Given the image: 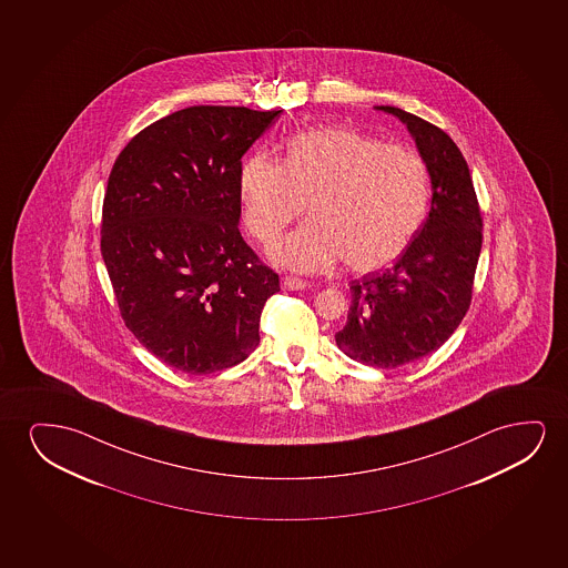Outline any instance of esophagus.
Masks as SVG:
<instances>
[{"mask_svg":"<svg viewBox=\"0 0 568 568\" xmlns=\"http://www.w3.org/2000/svg\"><path fill=\"white\" fill-rule=\"evenodd\" d=\"M281 285H283V288H287V291H303V288L308 287L306 281L298 280V277H291V275L283 277Z\"/></svg>","mask_w":568,"mask_h":568,"instance_id":"34e87169","label":"esophagus"}]
</instances>
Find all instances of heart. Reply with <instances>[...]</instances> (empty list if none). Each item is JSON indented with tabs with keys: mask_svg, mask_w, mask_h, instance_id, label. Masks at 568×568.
<instances>
[{
	"mask_svg": "<svg viewBox=\"0 0 568 568\" xmlns=\"http://www.w3.org/2000/svg\"><path fill=\"white\" fill-rule=\"evenodd\" d=\"M244 223L272 246L308 202L312 221L281 242L275 260L316 272L345 260L357 272L392 264L412 244L428 205L425 159L407 145L347 128H322L288 141L283 163L264 153L241 171Z\"/></svg>",
	"mask_w": 568,
	"mask_h": 568,
	"instance_id": "obj_1",
	"label": "heart"
}]
</instances>
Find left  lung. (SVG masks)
I'll return each instance as SVG.
<instances>
[{"instance_id":"left-lung-1","label":"left lung","mask_w":568,"mask_h":568,"mask_svg":"<svg viewBox=\"0 0 568 568\" xmlns=\"http://www.w3.org/2000/svg\"><path fill=\"white\" fill-rule=\"evenodd\" d=\"M433 182L428 217L394 267L351 281L337 347L363 365L397 368L438 349L466 316L481 254L483 217L466 159L438 125L396 106Z\"/></svg>"}]
</instances>
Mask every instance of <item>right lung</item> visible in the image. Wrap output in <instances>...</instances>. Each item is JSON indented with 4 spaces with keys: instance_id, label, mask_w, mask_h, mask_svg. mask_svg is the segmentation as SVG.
<instances>
[{
    "instance_id": "right-lung-1",
    "label": "right lung",
    "mask_w": 568,
    "mask_h": 568,
    "mask_svg": "<svg viewBox=\"0 0 568 568\" xmlns=\"http://www.w3.org/2000/svg\"><path fill=\"white\" fill-rule=\"evenodd\" d=\"M281 112H172L133 135L110 171L101 252L120 316L182 373H219L248 357L265 301L280 291L239 217L242 155Z\"/></svg>"
}]
</instances>
